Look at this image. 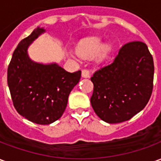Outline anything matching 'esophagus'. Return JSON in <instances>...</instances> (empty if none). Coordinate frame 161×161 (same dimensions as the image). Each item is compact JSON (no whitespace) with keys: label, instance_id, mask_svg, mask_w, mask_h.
I'll return each instance as SVG.
<instances>
[{"label":"esophagus","instance_id":"esophagus-1","mask_svg":"<svg viewBox=\"0 0 161 161\" xmlns=\"http://www.w3.org/2000/svg\"><path fill=\"white\" fill-rule=\"evenodd\" d=\"M91 73H90V70L88 69H84L82 70V77H90Z\"/></svg>","mask_w":161,"mask_h":161}]
</instances>
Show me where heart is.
Returning a JSON list of instances; mask_svg holds the SVG:
<instances>
[{"mask_svg":"<svg viewBox=\"0 0 161 161\" xmlns=\"http://www.w3.org/2000/svg\"><path fill=\"white\" fill-rule=\"evenodd\" d=\"M108 45L103 46V41L99 37H91L81 40L77 45V53L82 57H93L98 53V59H105L110 52Z\"/></svg>","mask_w":161,"mask_h":161,"instance_id":"b5f03b06","label":"heart"}]
</instances>
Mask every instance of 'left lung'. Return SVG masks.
I'll list each match as a JSON object with an SVG mask.
<instances>
[{
    "label": "left lung",
    "mask_w": 161,
    "mask_h": 161,
    "mask_svg": "<svg viewBox=\"0 0 161 161\" xmlns=\"http://www.w3.org/2000/svg\"><path fill=\"white\" fill-rule=\"evenodd\" d=\"M154 65L142 41L125 44L114 61L97 70L91 98L95 113L108 123L131 119L145 108L152 95Z\"/></svg>",
    "instance_id": "left-lung-1"
}]
</instances>
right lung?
I'll return each instance as SVG.
<instances>
[{
  "mask_svg": "<svg viewBox=\"0 0 161 161\" xmlns=\"http://www.w3.org/2000/svg\"><path fill=\"white\" fill-rule=\"evenodd\" d=\"M45 32L37 27L23 39L13 53L8 68V84L14 108L34 123L51 124L62 116L68 97L81 77V70L68 72L53 63H36L27 54L29 46Z\"/></svg>",
  "mask_w": 161,
  "mask_h": 161,
  "instance_id": "obj_1",
  "label": "right lung"
}]
</instances>
